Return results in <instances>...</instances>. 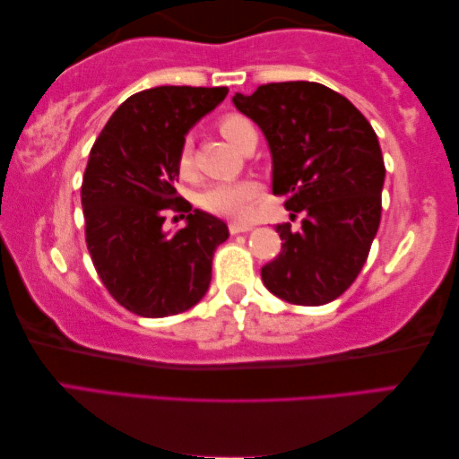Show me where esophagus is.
Segmentation results:
<instances>
[{
	"mask_svg": "<svg viewBox=\"0 0 459 459\" xmlns=\"http://www.w3.org/2000/svg\"><path fill=\"white\" fill-rule=\"evenodd\" d=\"M228 228H230V234H231V236H236V234H244V231H250V230H252V225H250V223H239V221H234V223H230Z\"/></svg>",
	"mask_w": 459,
	"mask_h": 459,
	"instance_id": "esophagus-1",
	"label": "esophagus"
}]
</instances>
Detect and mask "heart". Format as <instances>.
<instances>
[{
	"label": "heart",
	"mask_w": 459,
	"mask_h": 459,
	"mask_svg": "<svg viewBox=\"0 0 459 459\" xmlns=\"http://www.w3.org/2000/svg\"><path fill=\"white\" fill-rule=\"evenodd\" d=\"M221 136L234 146H242L247 134L254 132L252 124L239 114H225L217 119ZM177 167L180 177H191L193 172V144L189 138L183 140L177 154ZM260 195V183L252 178L221 180V183L209 185L199 195V205L209 213L228 217V220H246L252 212L254 201Z\"/></svg>",
	"instance_id": "obj_1"
}]
</instances>
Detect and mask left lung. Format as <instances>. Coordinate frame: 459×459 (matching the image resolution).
Returning a JSON list of instances; mask_svg holds the SVG:
<instances>
[{"label":"left lung","instance_id":"8db88e82","mask_svg":"<svg viewBox=\"0 0 459 459\" xmlns=\"http://www.w3.org/2000/svg\"><path fill=\"white\" fill-rule=\"evenodd\" d=\"M234 103L268 140L273 193L290 220L303 213L299 230L276 225L282 246L262 281L292 305L332 303L358 279L380 225L386 169L377 132L321 82H266Z\"/></svg>","mask_w":459,"mask_h":459}]
</instances>
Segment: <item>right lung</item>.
Masks as SVG:
<instances>
[{
  "label": "right lung",
  "instance_id": "add662e5",
  "mask_svg": "<svg viewBox=\"0 0 459 459\" xmlns=\"http://www.w3.org/2000/svg\"><path fill=\"white\" fill-rule=\"evenodd\" d=\"M225 95L228 87L146 89L119 105L89 152L81 185L87 250L109 295L140 317L197 305L212 282L215 247L230 236L221 220L191 212L175 189L186 130ZM169 208L187 213L175 235L161 228Z\"/></svg>",
  "mask_w": 459,
  "mask_h": 459
}]
</instances>
